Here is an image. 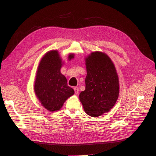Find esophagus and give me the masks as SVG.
<instances>
[{
  "label": "esophagus",
  "mask_w": 156,
  "mask_h": 156,
  "mask_svg": "<svg viewBox=\"0 0 156 156\" xmlns=\"http://www.w3.org/2000/svg\"><path fill=\"white\" fill-rule=\"evenodd\" d=\"M74 89V91H75V93L76 94H78V92H79V87H73Z\"/></svg>",
  "instance_id": "esophagus-1"
}]
</instances>
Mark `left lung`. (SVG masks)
<instances>
[{
  "label": "left lung",
  "instance_id": "left-lung-1",
  "mask_svg": "<svg viewBox=\"0 0 156 156\" xmlns=\"http://www.w3.org/2000/svg\"><path fill=\"white\" fill-rule=\"evenodd\" d=\"M85 62L86 87L79 98L85 112L98 117L115 105L119 94V77L114 63L103 52H92Z\"/></svg>",
  "mask_w": 156,
  "mask_h": 156
}]
</instances>
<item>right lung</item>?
Instances as JSON below:
<instances>
[{
	"instance_id": "1",
	"label": "right lung",
	"mask_w": 156,
	"mask_h": 156,
	"mask_svg": "<svg viewBox=\"0 0 156 156\" xmlns=\"http://www.w3.org/2000/svg\"><path fill=\"white\" fill-rule=\"evenodd\" d=\"M74 54L69 55V60ZM62 59L57 51H51L42 58L37 68L34 92L42 105L50 112L59 110L65 101L73 95V89L60 73Z\"/></svg>"
}]
</instances>
